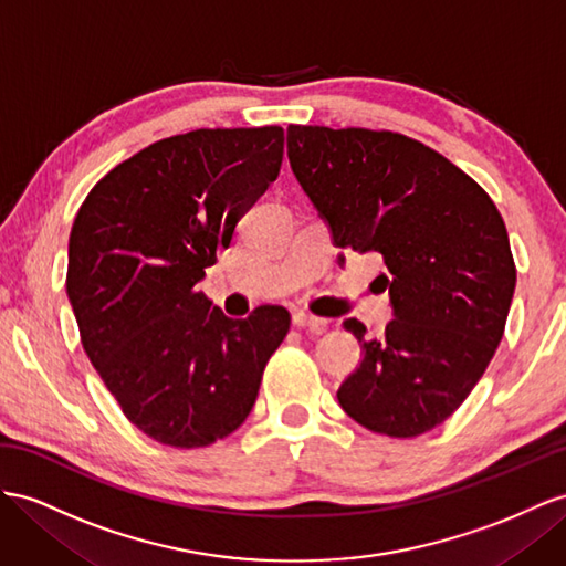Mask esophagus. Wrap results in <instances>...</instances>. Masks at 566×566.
Wrapping results in <instances>:
<instances>
[{
    "instance_id": "esophagus-1",
    "label": "esophagus",
    "mask_w": 566,
    "mask_h": 566,
    "mask_svg": "<svg viewBox=\"0 0 566 566\" xmlns=\"http://www.w3.org/2000/svg\"><path fill=\"white\" fill-rule=\"evenodd\" d=\"M294 325L301 327V329H311V332H323L327 327V321L325 317H315L306 311H296L294 313Z\"/></svg>"
}]
</instances>
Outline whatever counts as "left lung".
Instances as JSON below:
<instances>
[{
    "mask_svg": "<svg viewBox=\"0 0 566 566\" xmlns=\"http://www.w3.org/2000/svg\"><path fill=\"white\" fill-rule=\"evenodd\" d=\"M294 177L342 251L375 253L395 321L366 337L339 387L342 409L389 438H416L452 416L504 335L516 268L495 202L447 157L392 132L289 126ZM344 263V255H339Z\"/></svg>",
    "mask_w": 566,
    "mask_h": 566,
    "instance_id": "1",
    "label": "left lung"
}]
</instances>
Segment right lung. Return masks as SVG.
I'll return each instance as SVG.
<instances>
[{"label":"right lung","mask_w":566,"mask_h":566,"mask_svg":"<svg viewBox=\"0 0 566 566\" xmlns=\"http://www.w3.org/2000/svg\"><path fill=\"white\" fill-rule=\"evenodd\" d=\"M282 155L280 126L163 138L105 174L71 227L66 294L83 349L157 442L193 449L234 432L286 337V308L234 321L198 289Z\"/></svg>","instance_id":"1"}]
</instances>
